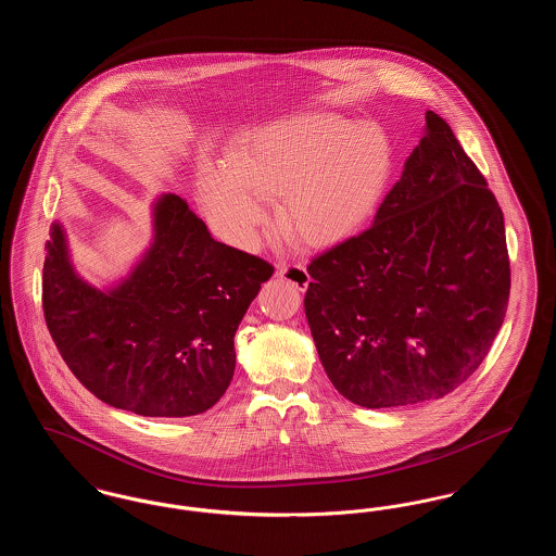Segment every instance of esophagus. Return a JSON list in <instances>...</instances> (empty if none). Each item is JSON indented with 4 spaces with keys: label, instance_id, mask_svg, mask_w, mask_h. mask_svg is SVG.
<instances>
[{
    "label": "esophagus",
    "instance_id": "obj_1",
    "mask_svg": "<svg viewBox=\"0 0 556 556\" xmlns=\"http://www.w3.org/2000/svg\"><path fill=\"white\" fill-rule=\"evenodd\" d=\"M277 277L290 281L298 290H306L311 283L308 270L302 265H277Z\"/></svg>",
    "mask_w": 556,
    "mask_h": 556
}]
</instances>
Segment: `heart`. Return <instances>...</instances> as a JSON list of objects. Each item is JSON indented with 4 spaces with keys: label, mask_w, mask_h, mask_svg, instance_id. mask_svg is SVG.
I'll list each match as a JSON object with an SVG mask.
<instances>
[{
    "label": "heart",
    "mask_w": 556,
    "mask_h": 556,
    "mask_svg": "<svg viewBox=\"0 0 556 556\" xmlns=\"http://www.w3.org/2000/svg\"><path fill=\"white\" fill-rule=\"evenodd\" d=\"M394 173V146L375 123L331 112L291 116L252 132L233 160L200 168L204 208L223 231L252 248L279 198L281 231L306 250L356 236L377 211Z\"/></svg>",
    "instance_id": "1"
}]
</instances>
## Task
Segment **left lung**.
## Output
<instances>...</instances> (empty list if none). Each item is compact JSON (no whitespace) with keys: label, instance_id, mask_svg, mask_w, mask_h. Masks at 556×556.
Returning <instances> with one entry per match:
<instances>
[{"label":"left lung","instance_id":"8db88e82","mask_svg":"<svg viewBox=\"0 0 556 556\" xmlns=\"http://www.w3.org/2000/svg\"><path fill=\"white\" fill-rule=\"evenodd\" d=\"M425 125L369 229L308 265L318 358L336 390L367 408L454 392L506 315L503 211L448 123L427 110Z\"/></svg>","mask_w":556,"mask_h":556}]
</instances>
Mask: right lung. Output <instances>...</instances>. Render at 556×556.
Instances as JSON below:
<instances>
[{
    "instance_id": "add662e5",
    "label": "right lung",
    "mask_w": 556,
    "mask_h": 556,
    "mask_svg": "<svg viewBox=\"0 0 556 556\" xmlns=\"http://www.w3.org/2000/svg\"><path fill=\"white\" fill-rule=\"evenodd\" d=\"M273 270L212 239L186 200L164 193L152 248L114 290L80 279L64 229L52 225L43 315L60 356L93 396L141 417H191L229 388L239 320Z\"/></svg>"
}]
</instances>
